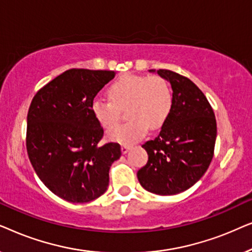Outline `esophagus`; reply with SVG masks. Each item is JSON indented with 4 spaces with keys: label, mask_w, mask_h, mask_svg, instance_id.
<instances>
[{
    "label": "esophagus",
    "mask_w": 252,
    "mask_h": 252,
    "mask_svg": "<svg viewBox=\"0 0 252 252\" xmlns=\"http://www.w3.org/2000/svg\"><path fill=\"white\" fill-rule=\"evenodd\" d=\"M129 149H130L129 146H125V144H124V146H122V153L123 154H127L129 151Z\"/></svg>",
    "instance_id": "34e87169"
}]
</instances>
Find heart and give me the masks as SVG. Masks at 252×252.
<instances>
[{
	"mask_svg": "<svg viewBox=\"0 0 252 252\" xmlns=\"http://www.w3.org/2000/svg\"><path fill=\"white\" fill-rule=\"evenodd\" d=\"M110 102L95 98L92 113L103 128L111 129L118 124L126 108L128 119L110 130L108 137L123 144H132L146 135L149 127L160 128L170 116L173 95L170 85L159 75L125 74L109 86Z\"/></svg>",
	"mask_w": 252,
	"mask_h": 252,
	"instance_id": "obj_1",
	"label": "heart"
}]
</instances>
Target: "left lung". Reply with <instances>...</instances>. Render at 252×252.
Masks as SVG:
<instances>
[{
    "instance_id": "1",
    "label": "left lung",
    "mask_w": 252,
    "mask_h": 252,
    "mask_svg": "<svg viewBox=\"0 0 252 252\" xmlns=\"http://www.w3.org/2000/svg\"><path fill=\"white\" fill-rule=\"evenodd\" d=\"M157 73L170 81L173 105L159 135L142 146L148 161L137 171V179L148 191L175 195L194 186L208 170L217 123L208 98L190 79L161 68Z\"/></svg>"
}]
</instances>
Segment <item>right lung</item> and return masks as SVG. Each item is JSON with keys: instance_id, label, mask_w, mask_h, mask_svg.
I'll list each match as a JSON object with an SVG mask.
<instances>
[{"instance_id": "add662e5", "label": "right lung", "mask_w": 252, "mask_h": 252, "mask_svg": "<svg viewBox=\"0 0 252 252\" xmlns=\"http://www.w3.org/2000/svg\"><path fill=\"white\" fill-rule=\"evenodd\" d=\"M115 75L71 68L43 86L30 105L31 164L44 186L67 202H91L104 194L110 166L122 156L119 143L98 146L104 130L92 113L94 97Z\"/></svg>"}]
</instances>
